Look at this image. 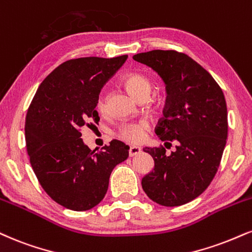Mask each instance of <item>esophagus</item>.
I'll return each instance as SVG.
<instances>
[{
	"instance_id": "obj_1",
	"label": "esophagus",
	"mask_w": 252,
	"mask_h": 252,
	"mask_svg": "<svg viewBox=\"0 0 252 252\" xmlns=\"http://www.w3.org/2000/svg\"><path fill=\"white\" fill-rule=\"evenodd\" d=\"M139 153H141V148L139 147H130V149H129L130 157H134L136 155H138Z\"/></svg>"
}]
</instances>
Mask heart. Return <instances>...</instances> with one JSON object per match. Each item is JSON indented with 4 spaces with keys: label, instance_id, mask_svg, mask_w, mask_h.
I'll return each instance as SVG.
<instances>
[{
    "label": "heart",
    "instance_id": "1",
    "mask_svg": "<svg viewBox=\"0 0 252 252\" xmlns=\"http://www.w3.org/2000/svg\"><path fill=\"white\" fill-rule=\"evenodd\" d=\"M123 86L126 89L137 99H147L151 92V81L150 78L141 72H130L122 78ZM96 110L98 113L105 111V99L102 95L97 97ZM149 124L145 121H138V122L126 123L121 126L117 130V136L123 141L130 142V143H139L145 138Z\"/></svg>",
    "mask_w": 252,
    "mask_h": 252
}]
</instances>
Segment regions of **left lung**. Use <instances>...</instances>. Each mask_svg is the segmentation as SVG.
<instances>
[{
  "label": "left lung",
  "mask_w": 252,
  "mask_h": 252,
  "mask_svg": "<svg viewBox=\"0 0 252 252\" xmlns=\"http://www.w3.org/2000/svg\"><path fill=\"white\" fill-rule=\"evenodd\" d=\"M132 59L164 80L168 97L155 132L165 144H176L170 155L163 145L144 148L155 168L142 178V188L164 207L187 204L210 186L220 164L228 137L223 92L202 65L180 51L151 50Z\"/></svg>",
  "instance_id": "obj_1"
}]
</instances>
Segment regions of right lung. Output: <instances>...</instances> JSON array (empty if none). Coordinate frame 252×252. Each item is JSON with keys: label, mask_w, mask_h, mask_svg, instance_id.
Returning <instances> with one entry per match:
<instances>
[{"label": "right lung", "mask_w": 252, "mask_h": 252, "mask_svg": "<svg viewBox=\"0 0 252 252\" xmlns=\"http://www.w3.org/2000/svg\"><path fill=\"white\" fill-rule=\"evenodd\" d=\"M126 57L65 61L44 78L28 108L30 164L44 191L66 209L96 207L107 193L113 169L129 156V145L117 139L93 151L81 138L82 126L98 124L97 97Z\"/></svg>", "instance_id": "1"}]
</instances>
